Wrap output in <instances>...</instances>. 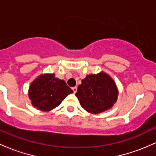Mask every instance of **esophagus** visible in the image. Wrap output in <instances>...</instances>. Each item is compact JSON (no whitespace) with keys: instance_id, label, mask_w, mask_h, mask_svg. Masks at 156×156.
Segmentation results:
<instances>
[{"instance_id":"obj_1","label":"esophagus","mask_w":156,"mask_h":156,"mask_svg":"<svg viewBox=\"0 0 156 156\" xmlns=\"http://www.w3.org/2000/svg\"><path fill=\"white\" fill-rule=\"evenodd\" d=\"M73 92H74V93H75V92H77V87H73Z\"/></svg>"}]
</instances>
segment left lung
I'll use <instances>...</instances> for the list:
<instances>
[{
  "mask_svg": "<svg viewBox=\"0 0 156 156\" xmlns=\"http://www.w3.org/2000/svg\"><path fill=\"white\" fill-rule=\"evenodd\" d=\"M75 95L87 112L98 114L113 107L119 90L115 82L107 73L87 75L78 85Z\"/></svg>",
  "mask_w": 156,
  "mask_h": 156,
  "instance_id": "8db88e82",
  "label": "left lung"
}]
</instances>
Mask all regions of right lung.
Here are the masks:
<instances>
[{
  "label": "right lung",
  "instance_id": "add662e5",
  "mask_svg": "<svg viewBox=\"0 0 156 156\" xmlns=\"http://www.w3.org/2000/svg\"><path fill=\"white\" fill-rule=\"evenodd\" d=\"M73 92L64 80L55 78L54 73H46L40 75L31 83L28 95L34 107L49 112L59 106Z\"/></svg>",
  "mask_w": 156,
  "mask_h": 156
}]
</instances>
